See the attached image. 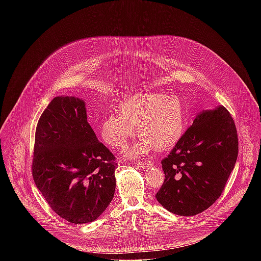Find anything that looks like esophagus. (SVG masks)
I'll list each match as a JSON object with an SVG mask.
<instances>
[{"mask_svg":"<svg viewBox=\"0 0 261 261\" xmlns=\"http://www.w3.org/2000/svg\"><path fill=\"white\" fill-rule=\"evenodd\" d=\"M136 164L140 167H143V168H147L153 165V161L152 160H141L139 162H136Z\"/></svg>","mask_w":261,"mask_h":261,"instance_id":"obj_1","label":"esophagus"}]
</instances>
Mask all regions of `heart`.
I'll return each instance as SVG.
<instances>
[{"instance_id":"1","label":"heart","mask_w":261,"mask_h":261,"mask_svg":"<svg viewBox=\"0 0 261 261\" xmlns=\"http://www.w3.org/2000/svg\"><path fill=\"white\" fill-rule=\"evenodd\" d=\"M120 113L107 116L101 126L103 140L117 150H124L137 132L142 140L128 152L136 158L152 145L164 151L173 147L182 137L186 113L182 101L174 95L144 93L128 97L119 105Z\"/></svg>"}]
</instances>
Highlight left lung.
Segmentation results:
<instances>
[{"mask_svg": "<svg viewBox=\"0 0 261 261\" xmlns=\"http://www.w3.org/2000/svg\"><path fill=\"white\" fill-rule=\"evenodd\" d=\"M238 154V132L229 111L222 105L203 110L161 161L165 178L157 200L179 216L205 211L224 190Z\"/></svg>", "mask_w": 261, "mask_h": 261, "instance_id": "left-lung-1", "label": "left lung"}]
</instances>
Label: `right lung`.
<instances>
[{
	"label": "right lung",
	"instance_id": "add662e5",
	"mask_svg": "<svg viewBox=\"0 0 261 261\" xmlns=\"http://www.w3.org/2000/svg\"><path fill=\"white\" fill-rule=\"evenodd\" d=\"M116 157L87 121L85 101L56 97L36 127L32 174L42 196L74 224L96 220L113 200Z\"/></svg>",
	"mask_w": 261,
	"mask_h": 261
}]
</instances>
